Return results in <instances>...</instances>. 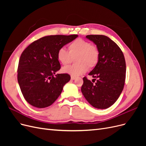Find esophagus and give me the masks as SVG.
Masks as SVG:
<instances>
[{
	"mask_svg": "<svg viewBox=\"0 0 146 146\" xmlns=\"http://www.w3.org/2000/svg\"><path fill=\"white\" fill-rule=\"evenodd\" d=\"M77 77H76V76H70V78L72 79V80H75V79H76Z\"/></svg>",
	"mask_w": 146,
	"mask_h": 146,
	"instance_id": "34e87169",
	"label": "esophagus"
}]
</instances>
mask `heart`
<instances>
[{"label": "heart", "mask_w": 146, "mask_h": 146, "mask_svg": "<svg viewBox=\"0 0 146 146\" xmlns=\"http://www.w3.org/2000/svg\"><path fill=\"white\" fill-rule=\"evenodd\" d=\"M69 52L61 47L57 51L56 58L63 66L71 62L75 58L77 63L63 68V72L72 76H80L86 72L90 68H93L98 64L99 50L98 47L82 38H77L68 46Z\"/></svg>", "instance_id": "heart-1"}]
</instances>
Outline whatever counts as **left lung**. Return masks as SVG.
I'll return each instance as SVG.
<instances>
[{"instance_id":"left-lung-1","label":"left lung","mask_w":146,"mask_h":146,"mask_svg":"<svg viewBox=\"0 0 146 146\" xmlns=\"http://www.w3.org/2000/svg\"><path fill=\"white\" fill-rule=\"evenodd\" d=\"M99 50L98 64L89 73L97 82L94 84L85 77L81 88L83 95L92 107L106 109L113 105L124 86L126 64L119 47L105 35H90L86 36Z\"/></svg>"}]
</instances>
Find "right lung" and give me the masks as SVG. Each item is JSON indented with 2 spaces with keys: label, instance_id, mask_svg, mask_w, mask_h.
Returning <instances> with one entry per match:
<instances>
[{
  "label": "right lung",
  "instance_id": "obj_1",
  "mask_svg": "<svg viewBox=\"0 0 146 146\" xmlns=\"http://www.w3.org/2000/svg\"><path fill=\"white\" fill-rule=\"evenodd\" d=\"M77 36L58 35L42 37L31 43L22 53L17 81L24 99L31 105L46 108L58 99L70 76L68 74L55 76L61 68L56 53Z\"/></svg>",
  "mask_w": 146,
  "mask_h": 146
}]
</instances>
